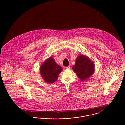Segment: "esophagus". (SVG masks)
<instances>
[{"label":"esophagus","mask_w":125,"mask_h":125,"mask_svg":"<svg viewBox=\"0 0 125 125\" xmlns=\"http://www.w3.org/2000/svg\"><path fill=\"white\" fill-rule=\"evenodd\" d=\"M70 68H71V67H70V66H67V67H65V68L67 69H70Z\"/></svg>","instance_id":"1"}]
</instances>
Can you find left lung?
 I'll return each mask as SVG.
<instances>
[{
  "label": "left lung",
  "mask_w": 125,
  "mask_h": 125,
  "mask_svg": "<svg viewBox=\"0 0 125 125\" xmlns=\"http://www.w3.org/2000/svg\"><path fill=\"white\" fill-rule=\"evenodd\" d=\"M78 77L84 81L90 77L95 70L94 63L84 55H79L75 60V64L72 67Z\"/></svg>",
  "instance_id": "8db88e82"
}]
</instances>
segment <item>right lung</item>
Segmentation results:
<instances>
[{
    "mask_svg": "<svg viewBox=\"0 0 125 125\" xmlns=\"http://www.w3.org/2000/svg\"><path fill=\"white\" fill-rule=\"evenodd\" d=\"M62 70V67L56 63L52 57H50L41 65L40 73L46 82L53 83Z\"/></svg>",
    "mask_w": 125,
    "mask_h": 125,
    "instance_id": "right-lung-1",
    "label": "right lung"
}]
</instances>
